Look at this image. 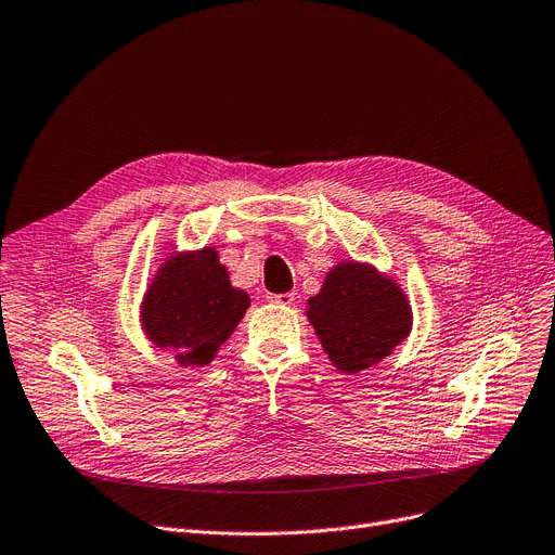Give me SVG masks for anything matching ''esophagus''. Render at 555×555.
I'll return each instance as SVG.
<instances>
[{
    "mask_svg": "<svg viewBox=\"0 0 555 555\" xmlns=\"http://www.w3.org/2000/svg\"><path fill=\"white\" fill-rule=\"evenodd\" d=\"M270 304H279V306H289L295 301V293H283V295H268Z\"/></svg>",
    "mask_w": 555,
    "mask_h": 555,
    "instance_id": "esophagus-1",
    "label": "esophagus"
}]
</instances>
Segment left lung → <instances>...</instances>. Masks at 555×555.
I'll list each match as a JSON object with an SVG mask.
<instances>
[{
	"label": "left lung",
	"instance_id": "1",
	"mask_svg": "<svg viewBox=\"0 0 555 555\" xmlns=\"http://www.w3.org/2000/svg\"><path fill=\"white\" fill-rule=\"evenodd\" d=\"M306 314L341 373H360L385 360L412 331V308L398 283L356 260L326 274Z\"/></svg>",
	"mask_w": 555,
	"mask_h": 555
}]
</instances>
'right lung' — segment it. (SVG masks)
<instances>
[{
  "label": "right lung",
  "instance_id": "right-lung-1",
  "mask_svg": "<svg viewBox=\"0 0 555 555\" xmlns=\"http://www.w3.org/2000/svg\"><path fill=\"white\" fill-rule=\"evenodd\" d=\"M249 308L214 247L168 256L141 301V326L180 366L209 364Z\"/></svg>",
  "mask_w": 555,
  "mask_h": 555
}]
</instances>
